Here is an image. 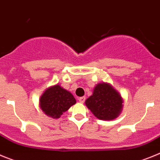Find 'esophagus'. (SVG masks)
<instances>
[{"label": "esophagus", "mask_w": 160, "mask_h": 160, "mask_svg": "<svg viewBox=\"0 0 160 160\" xmlns=\"http://www.w3.org/2000/svg\"><path fill=\"white\" fill-rule=\"evenodd\" d=\"M85 99H86V98L85 97H80L78 98V101L80 102L81 103H83L85 102Z\"/></svg>", "instance_id": "obj_1"}]
</instances>
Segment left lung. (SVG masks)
Here are the masks:
<instances>
[{
    "instance_id": "obj_1",
    "label": "left lung",
    "mask_w": 160,
    "mask_h": 160,
    "mask_svg": "<svg viewBox=\"0 0 160 160\" xmlns=\"http://www.w3.org/2000/svg\"><path fill=\"white\" fill-rule=\"evenodd\" d=\"M85 103L94 116L101 120L116 118L122 108V98L119 93L106 82L98 83Z\"/></svg>"
}]
</instances>
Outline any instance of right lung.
<instances>
[{"mask_svg": "<svg viewBox=\"0 0 160 160\" xmlns=\"http://www.w3.org/2000/svg\"><path fill=\"white\" fill-rule=\"evenodd\" d=\"M40 107L47 116L58 118L76 103L73 94L58 84L50 87L40 98Z\"/></svg>", "mask_w": 160, "mask_h": 160, "instance_id": "1", "label": "right lung"}]
</instances>
